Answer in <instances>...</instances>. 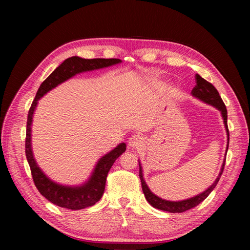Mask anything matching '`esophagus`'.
Returning a JSON list of instances; mask_svg holds the SVG:
<instances>
[{
  "instance_id": "obj_1",
  "label": "esophagus",
  "mask_w": 250,
  "mask_h": 250,
  "mask_svg": "<svg viewBox=\"0 0 250 250\" xmlns=\"http://www.w3.org/2000/svg\"><path fill=\"white\" fill-rule=\"evenodd\" d=\"M143 145V139L140 137V135H132L129 139V146L131 147H138L141 146Z\"/></svg>"
}]
</instances>
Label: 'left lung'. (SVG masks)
Segmentation results:
<instances>
[{
  "mask_svg": "<svg viewBox=\"0 0 250 250\" xmlns=\"http://www.w3.org/2000/svg\"><path fill=\"white\" fill-rule=\"evenodd\" d=\"M195 80H196V86L193 88L192 95L195 97V98L202 100L203 103L213 105V107H215L221 111L223 120H224V125H225V128L227 131V137H228L227 143H229V132H228V126H227V109H226L225 104H224V101L222 100L216 88H215L210 83L207 82V80H205L204 78H202L198 74L195 75ZM227 150H228V145H227ZM224 167H225V161H224L221 172H219L217 179L215 180L214 183L211 184L206 191L198 194V195L194 197L188 198V200H184V201H179V202L162 200V198L156 196L155 194H153L150 191L149 186L146 185L145 179H143V173H142V167H141L140 162H139V168H140V170H139V176H140V180H141L142 191L145 193V196L146 198V201L149 202L150 205L153 206L154 208L170 211V213H183L185 210H188L193 208V207L197 206L200 203H202L207 196L209 195L210 192L215 188V186L217 185L219 179H221V175L223 174V171H224Z\"/></svg>",
  "mask_w": 250,
  "mask_h": 250,
  "instance_id": "left-lung-1",
  "label": "left lung"
}]
</instances>
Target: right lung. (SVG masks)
<instances>
[{
  "mask_svg": "<svg viewBox=\"0 0 250 250\" xmlns=\"http://www.w3.org/2000/svg\"><path fill=\"white\" fill-rule=\"evenodd\" d=\"M121 62L118 58H94L84 59L78 56H73L67 58L46 78L36 92L35 99L29 108L26 124V139H25V153L26 159L31 167L33 181L40 193L45 198L53 203V204L64 207V208L77 210L83 209L86 207L95 205L101 196L104 195L105 180H107L108 172L113 166L115 161L125 151V143H120L112 151L104 155L97 166L94 168L91 176L86 183L80 186H66L61 185L53 182L46 176L40 167L37 166L35 159H34L31 143V132H32V121L34 111L37 107V101L45 94H47L53 88L57 87L59 83L66 82L69 78L74 77L75 75L83 73V71H90L95 69L104 68Z\"/></svg>",
  "mask_w": 250,
  "mask_h": 250,
  "instance_id": "1",
  "label": "right lung"
}]
</instances>
